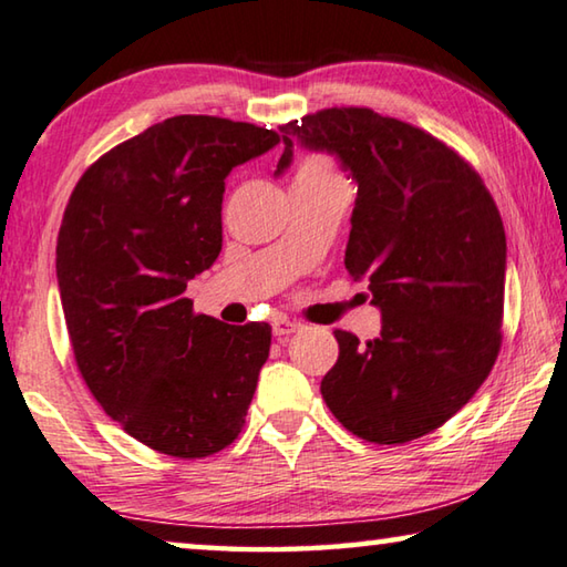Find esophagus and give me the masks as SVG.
Here are the masks:
<instances>
[{"label": "esophagus", "instance_id": "1", "mask_svg": "<svg viewBox=\"0 0 567 567\" xmlns=\"http://www.w3.org/2000/svg\"><path fill=\"white\" fill-rule=\"evenodd\" d=\"M298 328H300L298 322H292L290 318H285V316H275V318H272V332H275L277 338L290 336V332H295Z\"/></svg>", "mask_w": 567, "mask_h": 567}]
</instances>
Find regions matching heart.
Wrapping results in <instances>:
<instances>
[{"mask_svg":"<svg viewBox=\"0 0 567 567\" xmlns=\"http://www.w3.org/2000/svg\"><path fill=\"white\" fill-rule=\"evenodd\" d=\"M326 176H336V171H332L328 161L320 158V156H308L300 164L295 182H298V178H326Z\"/></svg>","mask_w":567,"mask_h":567,"instance_id":"obj_1","label":"heart"}]
</instances>
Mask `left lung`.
I'll return each instance as SVG.
<instances>
[{
	"label": "left lung",
	"mask_w": 567,
	"mask_h": 567,
	"mask_svg": "<svg viewBox=\"0 0 567 567\" xmlns=\"http://www.w3.org/2000/svg\"><path fill=\"white\" fill-rule=\"evenodd\" d=\"M292 148L330 154L358 184L346 269L368 280L381 336L336 330L338 363L320 393L340 424L403 444L454 416L487 379L502 343L507 239L477 171L413 125L371 107H328L280 128Z\"/></svg>",
	"instance_id": "obj_1"
}]
</instances>
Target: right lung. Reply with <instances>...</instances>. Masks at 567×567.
<instances>
[{"label":"right lung","mask_w":567,"mask_h":567,"mask_svg":"<svg viewBox=\"0 0 567 567\" xmlns=\"http://www.w3.org/2000/svg\"><path fill=\"white\" fill-rule=\"evenodd\" d=\"M277 143L251 123L174 115L70 194L58 285L75 363L107 416L161 454L202 460L245 426L272 328L194 316L184 290L221 251L224 178Z\"/></svg>","instance_id":"right-lung-1"}]
</instances>
